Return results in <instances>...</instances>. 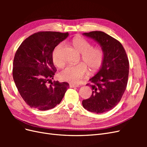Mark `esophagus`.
Masks as SVG:
<instances>
[{
    "label": "esophagus",
    "mask_w": 147,
    "mask_h": 147,
    "mask_svg": "<svg viewBox=\"0 0 147 147\" xmlns=\"http://www.w3.org/2000/svg\"><path fill=\"white\" fill-rule=\"evenodd\" d=\"M69 85H70V88H76V87L79 86L78 84H73V83H70Z\"/></svg>",
    "instance_id": "obj_1"
}]
</instances>
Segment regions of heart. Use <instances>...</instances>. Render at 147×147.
I'll return each mask as SVG.
<instances>
[{
	"label": "heart",
	"mask_w": 147,
	"mask_h": 147,
	"mask_svg": "<svg viewBox=\"0 0 147 147\" xmlns=\"http://www.w3.org/2000/svg\"><path fill=\"white\" fill-rule=\"evenodd\" d=\"M72 44L74 48L82 54V59L90 68L92 72L99 70L104 61V53L100 47H92V45L86 39L80 37L73 38ZM63 44H58L53 51L52 59L54 64L59 67L64 65V62L61 59L60 52ZM86 64L79 63L77 65H68L61 71L59 74L62 80L72 83H79L88 73Z\"/></svg>",
	"instance_id": "b5f03b06"
}]
</instances>
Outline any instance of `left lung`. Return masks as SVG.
<instances>
[{"label": "left lung", "mask_w": 147, "mask_h": 147, "mask_svg": "<svg viewBox=\"0 0 147 147\" xmlns=\"http://www.w3.org/2000/svg\"><path fill=\"white\" fill-rule=\"evenodd\" d=\"M83 35L99 44L104 57L99 70L90 79L92 84H86L92 92L82 105L90 112L102 113L113 109L121 100L127 83L129 61L121 43L109 35L101 31Z\"/></svg>", "instance_id": "1"}]
</instances>
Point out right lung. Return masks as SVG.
Masks as SVG:
<instances>
[{
    "mask_svg": "<svg viewBox=\"0 0 147 147\" xmlns=\"http://www.w3.org/2000/svg\"><path fill=\"white\" fill-rule=\"evenodd\" d=\"M69 36V33L39 32L22 42L13 60V77L22 98L30 107L51 109L60 104L69 84L53 79L56 68L52 53Z\"/></svg>",
    "mask_w": 147,
    "mask_h": 147,
    "instance_id": "obj_1",
    "label": "right lung"
}]
</instances>
